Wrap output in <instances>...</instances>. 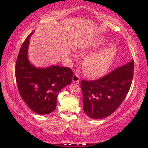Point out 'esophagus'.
<instances>
[{
	"mask_svg": "<svg viewBox=\"0 0 148 148\" xmlns=\"http://www.w3.org/2000/svg\"><path fill=\"white\" fill-rule=\"evenodd\" d=\"M79 77L76 74H74L73 76H72V82H73L74 83H77V82H79Z\"/></svg>",
	"mask_w": 148,
	"mask_h": 148,
	"instance_id": "obj_1",
	"label": "esophagus"
}]
</instances>
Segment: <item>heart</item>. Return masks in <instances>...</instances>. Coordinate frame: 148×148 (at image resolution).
<instances>
[{"mask_svg":"<svg viewBox=\"0 0 148 148\" xmlns=\"http://www.w3.org/2000/svg\"><path fill=\"white\" fill-rule=\"evenodd\" d=\"M107 42V39L99 38L89 47H83L79 51L83 53L86 51H93L103 46ZM117 55V48L113 44L104 47L99 51L89 55L83 62L85 73L90 77L102 76L108 71Z\"/></svg>","mask_w":148,"mask_h":148,"instance_id":"b5f03b06","label":"heart"}]
</instances>
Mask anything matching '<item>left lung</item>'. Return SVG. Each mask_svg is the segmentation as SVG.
I'll use <instances>...</instances> for the list:
<instances>
[{
    "label": "left lung",
    "instance_id": "left-lung-1",
    "mask_svg": "<svg viewBox=\"0 0 148 148\" xmlns=\"http://www.w3.org/2000/svg\"><path fill=\"white\" fill-rule=\"evenodd\" d=\"M133 72L132 60L99 79L82 80L85 113L92 119H101L116 111L128 93Z\"/></svg>",
    "mask_w": 148,
    "mask_h": 148
}]
</instances>
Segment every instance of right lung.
<instances>
[{"label":"right lung","instance_id":"right-lung-1","mask_svg":"<svg viewBox=\"0 0 148 148\" xmlns=\"http://www.w3.org/2000/svg\"><path fill=\"white\" fill-rule=\"evenodd\" d=\"M22 44L16 64V78L19 92L27 106L35 113L49 114L56 108L61 90L72 82L73 72L70 68L51 65L37 68L28 59L29 39Z\"/></svg>","mask_w":148,"mask_h":148}]
</instances>
